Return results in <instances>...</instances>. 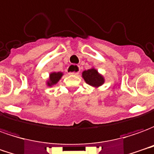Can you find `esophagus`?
<instances>
[{
	"mask_svg": "<svg viewBox=\"0 0 154 154\" xmlns=\"http://www.w3.org/2000/svg\"><path fill=\"white\" fill-rule=\"evenodd\" d=\"M79 73V68L75 65H70L69 67V75H77Z\"/></svg>",
	"mask_w": 154,
	"mask_h": 154,
	"instance_id": "1",
	"label": "esophagus"
}]
</instances>
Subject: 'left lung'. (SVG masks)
Returning a JSON list of instances; mask_svg holds the SVG:
<instances>
[{
	"label": "left lung",
	"mask_w": 154,
	"mask_h": 154,
	"mask_svg": "<svg viewBox=\"0 0 154 154\" xmlns=\"http://www.w3.org/2000/svg\"><path fill=\"white\" fill-rule=\"evenodd\" d=\"M82 75L85 82L89 84V85L94 86V87H99L101 85H103V83L104 82L103 76L100 75L94 69L85 70L83 72Z\"/></svg>",
	"instance_id": "8db88e82"
}]
</instances>
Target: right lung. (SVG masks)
I'll list each match as a JSON object with an SVG mask.
<instances>
[{"label": "right lung", "instance_id": "obj_1", "mask_svg": "<svg viewBox=\"0 0 154 154\" xmlns=\"http://www.w3.org/2000/svg\"><path fill=\"white\" fill-rule=\"evenodd\" d=\"M63 75L62 73L60 72H58V73H51L50 75V81L48 82V85H55L56 83L60 80V79L61 78V76Z\"/></svg>", "mask_w": 154, "mask_h": 154}]
</instances>
